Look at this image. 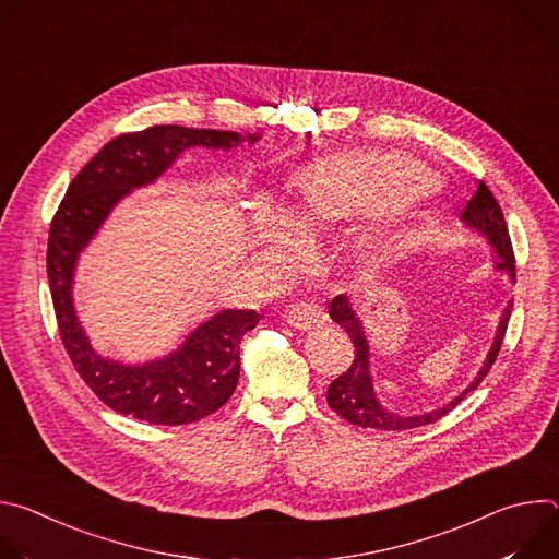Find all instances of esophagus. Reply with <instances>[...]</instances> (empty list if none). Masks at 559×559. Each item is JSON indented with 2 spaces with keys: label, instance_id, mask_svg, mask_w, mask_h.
<instances>
[{
  "label": "esophagus",
  "instance_id": "esophagus-1",
  "mask_svg": "<svg viewBox=\"0 0 559 559\" xmlns=\"http://www.w3.org/2000/svg\"><path fill=\"white\" fill-rule=\"evenodd\" d=\"M287 323L300 332H309L318 325L328 323V313L323 309H318L316 305H307V302H296L287 309Z\"/></svg>",
  "mask_w": 559,
  "mask_h": 559
}]
</instances>
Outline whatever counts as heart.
I'll list each match as a JSON object with an SVG mask.
<instances>
[{"label":"heart","instance_id":"1","mask_svg":"<svg viewBox=\"0 0 559 559\" xmlns=\"http://www.w3.org/2000/svg\"><path fill=\"white\" fill-rule=\"evenodd\" d=\"M427 179L418 162L397 154L354 150L316 158L294 173V203L287 216L274 210L259 214V238L265 250L278 252L289 246L292 231L316 238L371 216L356 238V252L367 263H382L391 241L380 221L403 212L409 197H400L423 188Z\"/></svg>","mask_w":559,"mask_h":559}]
</instances>
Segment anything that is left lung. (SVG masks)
Segmentation results:
<instances>
[{"label": "left lung", "instance_id": "1", "mask_svg": "<svg viewBox=\"0 0 559 559\" xmlns=\"http://www.w3.org/2000/svg\"><path fill=\"white\" fill-rule=\"evenodd\" d=\"M460 221L466 229L485 238V243L493 252V267L500 274H504L511 283H515V259H513V248H511L509 229L504 223V214H502L496 197L483 181L477 183V190L471 197V201L466 203L464 212L460 214ZM511 307H513V300H507V305L500 313L493 343L487 352V358L480 365V369H477V373L473 376V380L462 391H457L444 405H438L429 412L401 414V412L386 409L380 403V397L373 386L371 345H369L365 325L360 321L354 302L347 296H336L330 302V316H332V321L338 323L352 338L356 356H354L352 367L330 384L328 405L347 423L362 427V429H378V431H405V429H416V427H425L429 423L440 420L451 409H455V405H460L473 389H477V384H480L485 380V376L489 373L491 365L496 362V358L500 354L502 341H504Z\"/></svg>", "mask_w": 559, "mask_h": 559}]
</instances>
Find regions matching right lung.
<instances>
[{
  "label": "right lung",
  "instance_id": "obj_1",
  "mask_svg": "<svg viewBox=\"0 0 559 559\" xmlns=\"http://www.w3.org/2000/svg\"><path fill=\"white\" fill-rule=\"evenodd\" d=\"M261 134L154 126L106 143L66 190L52 218L46 272L63 347L102 403L150 425H190L223 407L241 371V338L257 328L254 309H221L177 349L145 362L99 354L76 316L72 287L79 257L132 190L154 183L188 147L234 150Z\"/></svg>",
  "mask_w": 559,
  "mask_h": 559
}]
</instances>
